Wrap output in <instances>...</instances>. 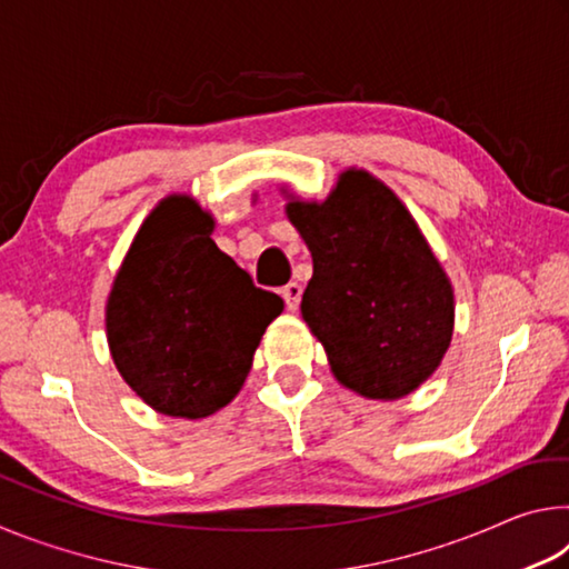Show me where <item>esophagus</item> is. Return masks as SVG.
<instances>
[{
    "label": "esophagus",
    "mask_w": 569,
    "mask_h": 569,
    "mask_svg": "<svg viewBox=\"0 0 569 569\" xmlns=\"http://www.w3.org/2000/svg\"><path fill=\"white\" fill-rule=\"evenodd\" d=\"M301 293H303V288H301V283H296V281L286 283V286L281 288V296H283L288 311H296L298 303H301Z\"/></svg>",
    "instance_id": "obj_1"
}]
</instances>
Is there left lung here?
I'll use <instances>...</instances> for the list:
<instances>
[{"mask_svg":"<svg viewBox=\"0 0 569 569\" xmlns=\"http://www.w3.org/2000/svg\"><path fill=\"white\" fill-rule=\"evenodd\" d=\"M286 216L306 240L313 276L301 301L333 377L366 399L419 389L449 349L455 291L401 200L366 170H346L323 203Z\"/></svg>","mask_w":569,"mask_h":569,"instance_id":"8db88e82","label":"left lung"}]
</instances>
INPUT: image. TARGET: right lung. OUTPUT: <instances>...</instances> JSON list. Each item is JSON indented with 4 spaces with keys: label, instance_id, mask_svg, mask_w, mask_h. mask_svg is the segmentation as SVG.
<instances>
[{
    "label": "right lung",
    "instance_id": "1",
    "mask_svg": "<svg viewBox=\"0 0 569 569\" xmlns=\"http://www.w3.org/2000/svg\"><path fill=\"white\" fill-rule=\"evenodd\" d=\"M213 218L170 196L140 226L108 298L112 361L168 417L203 419L233 401L281 296L253 286L216 246Z\"/></svg>",
    "mask_w": 569,
    "mask_h": 569
}]
</instances>
